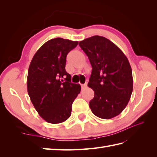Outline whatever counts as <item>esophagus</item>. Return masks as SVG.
<instances>
[{
    "instance_id": "esophagus-1",
    "label": "esophagus",
    "mask_w": 157,
    "mask_h": 157,
    "mask_svg": "<svg viewBox=\"0 0 157 157\" xmlns=\"http://www.w3.org/2000/svg\"><path fill=\"white\" fill-rule=\"evenodd\" d=\"M81 86H82V89H84L86 88V86H87V84H81Z\"/></svg>"
}]
</instances>
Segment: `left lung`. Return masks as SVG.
I'll return each mask as SVG.
<instances>
[{"label":"left lung","mask_w":157,"mask_h":157,"mask_svg":"<svg viewBox=\"0 0 157 157\" xmlns=\"http://www.w3.org/2000/svg\"><path fill=\"white\" fill-rule=\"evenodd\" d=\"M92 67L88 86L94 92L89 102L98 117L109 119L124 109L133 91L131 66L121 50L109 40L94 36L79 42Z\"/></svg>","instance_id":"obj_1"}]
</instances>
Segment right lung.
<instances>
[{
  "label": "right lung",
  "mask_w": 157,
  "mask_h": 157,
  "mask_svg": "<svg viewBox=\"0 0 157 157\" xmlns=\"http://www.w3.org/2000/svg\"><path fill=\"white\" fill-rule=\"evenodd\" d=\"M78 41L56 38L44 43L36 52L28 73V92L40 116L50 123L66 121L72 104L81 91L65 71L66 57Z\"/></svg>",
  "instance_id": "1"
}]
</instances>
